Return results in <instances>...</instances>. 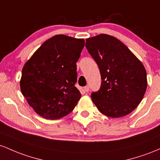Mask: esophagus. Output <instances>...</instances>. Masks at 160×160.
<instances>
[{
    "instance_id": "34e87169",
    "label": "esophagus",
    "mask_w": 160,
    "mask_h": 160,
    "mask_svg": "<svg viewBox=\"0 0 160 160\" xmlns=\"http://www.w3.org/2000/svg\"><path fill=\"white\" fill-rule=\"evenodd\" d=\"M83 90H84V91H85V92L87 93V92H88V91H89L90 88H89L88 86H85V87L83 88Z\"/></svg>"
}]
</instances>
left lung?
Returning <instances> with one entry per match:
<instances>
[{
  "label": "left lung",
  "instance_id": "1",
  "mask_svg": "<svg viewBox=\"0 0 160 160\" xmlns=\"http://www.w3.org/2000/svg\"><path fill=\"white\" fill-rule=\"evenodd\" d=\"M85 47L101 75L100 89L91 95L96 107L109 117L132 112L148 86L144 66L122 42L110 35L100 34L86 39Z\"/></svg>",
  "mask_w": 160,
  "mask_h": 160
}]
</instances>
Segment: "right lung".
<instances>
[{
  "instance_id": "add662e5",
  "label": "right lung",
  "mask_w": 160,
  "mask_h": 160,
  "mask_svg": "<svg viewBox=\"0 0 160 160\" xmlns=\"http://www.w3.org/2000/svg\"><path fill=\"white\" fill-rule=\"evenodd\" d=\"M84 39L57 35L43 43L23 67L22 94L39 116L58 119L70 113L81 98L75 85L76 62Z\"/></svg>"
}]
</instances>
